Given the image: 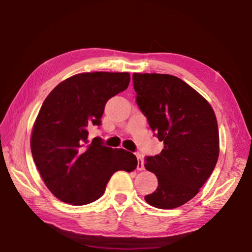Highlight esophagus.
Returning <instances> with one entry per match:
<instances>
[{"instance_id": "34e87169", "label": "esophagus", "mask_w": 252, "mask_h": 252, "mask_svg": "<svg viewBox=\"0 0 252 252\" xmlns=\"http://www.w3.org/2000/svg\"><path fill=\"white\" fill-rule=\"evenodd\" d=\"M135 156L138 158V167H136V169L140 170V171H142V170H144V162H143L142 157L140 153H135Z\"/></svg>"}]
</instances>
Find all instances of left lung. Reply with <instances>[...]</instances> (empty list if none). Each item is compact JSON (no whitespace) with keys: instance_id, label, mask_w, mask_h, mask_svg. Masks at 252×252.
<instances>
[{"instance_id":"left-lung-1","label":"left lung","mask_w":252,"mask_h":252,"mask_svg":"<svg viewBox=\"0 0 252 252\" xmlns=\"http://www.w3.org/2000/svg\"><path fill=\"white\" fill-rule=\"evenodd\" d=\"M136 103L164 148L147 157L158 188L144 197L152 207L174 209L199 192L219 157V130L212 106L185 81L170 74L133 73Z\"/></svg>"}]
</instances>
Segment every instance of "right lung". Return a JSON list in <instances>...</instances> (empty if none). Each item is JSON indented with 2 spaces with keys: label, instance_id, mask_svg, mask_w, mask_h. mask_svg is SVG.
<instances>
[{
  "label": "right lung",
  "instance_id": "right-lung-1",
  "mask_svg": "<svg viewBox=\"0 0 252 252\" xmlns=\"http://www.w3.org/2000/svg\"><path fill=\"white\" fill-rule=\"evenodd\" d=\"M129 83L127 72H88L62 81L46 96L33 125L31 151L45 186L61 201H95L114 172L138 165L133 153L104 147L99 138L89 140L106 102Z\"/></svg>",
  "mask_w": 252,
  "mask_h": 252
}]
</instances>
